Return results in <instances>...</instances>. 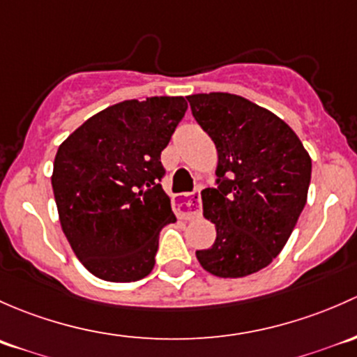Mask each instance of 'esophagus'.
Masks as SVG:
<instances>
[{"mask_svg": "<svg viewBox=\"0 0 357 357\" xmlns=\"http://www.w3.org/2000/svg\"><path fill=\"white\" fill-rule=\"evenodd\" d=\"M175 211L180 218L190 220L196 218V216L201 215V192L192 194H183L182 197H178L177 204H175Z\"/></svg>", "mask_w": 357, "mask_h": 357, "instance_id": "obj_1", "label": "esophagus"}]
</instances>
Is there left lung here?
<instances>
[{
  "mask_svg": "<svg viewBox=\"0 0 357 357\" xmlns=\"http://www.w3.org/2000/svg\"><path fill=\"white\" fill-rule=\"evenodd\" d=\"M187 101L218 151L216 185L201 192L216 238L197 259L216 277L256 273L284 249L306 206L310 154L284 120L248 99L209 93Z\"/></svg>",
  "mask_w": 357,
  "mask_h": 357,
  "instance_id": "left-lung-1",
  "label": "left lung"
}]
</instances>
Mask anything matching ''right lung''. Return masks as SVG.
I'll list each match as a JSON object with an SVG mask.
<instances>
[{
    "instance_id": "obj_1",
    "label": "right lung",
    "mask_w": 357,
    "mask_h": 357,
    "mask_svg": "<svg viewBox=\"0 0 357 357\" xmlns=\"http://www.w3.org/2000/svg\"><path fill=\"white\" fill-rule=\"evenodd\" d=\"M185 112L182 96L128 99L58 148L51 183L61 229L94 277L135 282L151 273L161 229L177 222L161 187V151Z\"/></svg>"
}]
</instances>
